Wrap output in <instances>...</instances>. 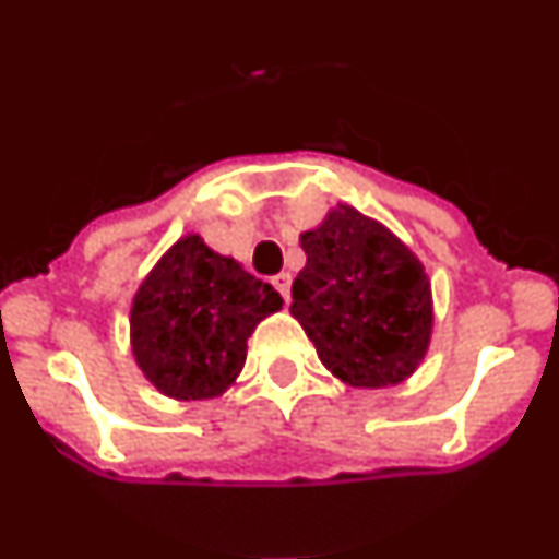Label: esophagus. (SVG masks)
<instances>
[{
    "label": "esophagus",
    "mask_w": 559,
    "mask_h": 559,
    "mask_svg": "<svg viewBox=\"0 0 559 559\" xmlns=\"http://www.w3.org/2000/svg\"><path fill=\"white\" fill-rule=\"evenodd\" d=\"M271 285H274V288L280 290V296H283L285 302H288L290 299V274H285V271L283 274H276L274 280H271Z\"/></svg>",
    "instance_id": "esophagus-1"
}]
</instances>
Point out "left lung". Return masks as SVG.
<instances>
[{
	"instance_id": "obj_1",
	"label": "left lung",
	"mask_w": 559,
	"mask_h": 559,
	"mask_svg": "<svg viewBox=\"0 0 559 559\" xmlns=\"http://www.w3.org/2000/svg\"><path fill=\"white\" fill-rule=\"evenodd\" d=\"M308 263L290 316L324 367L353 389L397 386L431 347V280L419 257L355 206L335 204L299 235Z\"/></svg>"
}]
</instances>
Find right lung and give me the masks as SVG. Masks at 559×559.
<instances>
[{"label": "right lung", "mask_w": 559, "mask_h": 559, "mask_svg": "<svg viewBox=\"0 0 559 559\" xmlns=\"http://www.w3.org/2000/svg\"><path fill=\"white\" fill-rule=\"evenodd\" d=\"M283 296L190 231L179 237L131 302V353L173 400H212L246 364V341Z\"/></svg>", "instance_id": "obj_1"}]
</instances>
